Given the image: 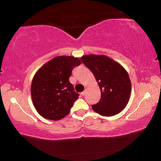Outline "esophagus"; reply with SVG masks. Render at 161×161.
<instances>
[{"instance_id": "obj_1", "label": "esophagus", "mask_w": 161, "mask_h": 161, "mask_svg": "<svg viewBox=\"0 0 161 161\" xmlns=\"http://www.w3.org/2000/svg\"><path fill=\"white\" fill-rule=\"evenodd\" d=\"M85 94H86V89H85V90H84V92H81V96H84V95H85Z\"/></svg>"}]
</instances>
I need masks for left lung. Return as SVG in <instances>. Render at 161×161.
Segmentation results:
<instances>
[{
    "label": "left lung",
    "mask_w": 161,
    "mask_h": 161,
    "mask_svg": "<svg viewBox=\"0 0 161 161\" xmlns=\"http://www.w3.org/2000/svg\"><path fill=\"white\" fill-rule=\"evenodd\" d=\"M93 73L101 90V99L92 107L104 116L119 114L129 102L131 83L123 66L106 55L86 54L81 58Z\"/></svg>",
    "instance_id": "1"
}]
</instances>
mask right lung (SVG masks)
I'll list each match as a JSON object with an SVG mask.
<instances>
[{"label": "right lung", "instance_id": "right-lung-1", "mask_svg": "<svg viewBox=\"0 0 161 161\" xmlns=\"http://www.w3.org/2000/svg\"><path fill=\"white\" fill-rule=\"evenodd\" d=\"M80 64L78 58L58 56L37 71L31 90L32 103L40 116L58 121L69 113L79 94L69 79L73 68Z\"/></svg>", "mask_w": 161, "mask_h": 161}]
</instances>
